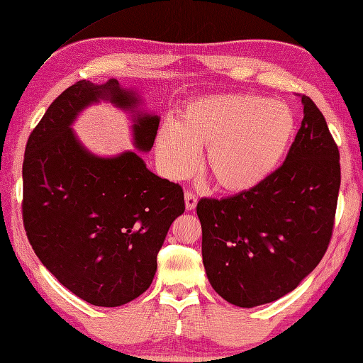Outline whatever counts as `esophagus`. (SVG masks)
I'll list each match as a JSON object with an SVG mask.
<instances>
[{
    "mask_svg": "<svg viewBox=\"0 0 363 363\" xmlns=\"http://www.w3.org/2000/svg\"><path fill=\"white\" fill-rule=\"evenodd\" d=\"M184 205H186V210L188 211L194 210L196 205H197L196 194H192V192H186V194H184Z\"/></svg>",
    "mask_w": 363,
    "mask_h": 363,
    "instance_id": "34e87169",
    "label": "esophagus"
}]
</instances>
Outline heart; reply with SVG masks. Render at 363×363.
Wrapping results in <instances>:
<instances>
[{"mask_svg":"<svg viewBox=\"0 0 363 363\" xmlns=\"http://www.w3.org/2000/svg\"><path fill=\"white\" fill-rule=\"evenodd\" d=\"M291 108L250 94H214L191 100L180 122L167 121L157 135L162 171L174 180L189 177L205 149V167L219 188L246 192L276 171L294 135Z\"/></svg>","mask_w":363,"mask_h":363,"instance_id":"heart-1","label":"heart"}]
</instances>
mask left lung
<instances>
[{
	"instance_id": "left-lung-1",
	"label": "left lung",
	"mask_w": 363,
	"mask_h": 363,
	"mask_svg": "<svg viewBox=\"0 0 363 363\" xmlns=\"http://www.w3.org/2000/svg\"><path fill=\"white\" fill-rule=\"evenodd\" d=\"M285 162L254 189L201 199L202 258L220 298L257 307L293 291L326 254L340 189V153L312 99Z\"/></svg>"
}]
</instances>
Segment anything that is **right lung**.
I'll return each mask as SVG.
<instances>
[{"label": "right lung", "instance_id": "1", "mask_svg": "<svg viewBox=\"0 0 363 363\" xmlns=\"http://www.w3.org/2000/svg\"><path fill=\"white\" fill-rule=\"evenodd\" d=\"M109 101L128 111L133 145L150 152L160 116L117 79H81L51 103L28 139L23 224L35 255L65 288L99 307H119L150 286L169 227L184 211L183 189L155 175L138 152H89L73 133L79 113Z\"/></svg>", "mask_w": 363, "mask_h": 363}]
</instances>
